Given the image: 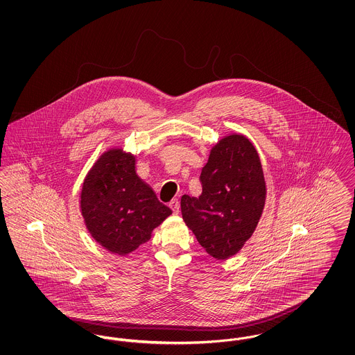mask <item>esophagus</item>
Instances as JSON below:
<instances>
[{"label": "esophagus", "mask_w": 355, "mask_h": 355, "mask_svg": "<svg viewBox=\"0 0 355 355\" xmlns=\"http://www.w3.org/2000/svg\"><path fill=\"white\" fill-rule=\"evenodd\" d=\"M169 206L170 209L173 210V214H178L180 213V202H178V200H173L169 203Z\"/></svg>", "instance_id": "1"}]
</instances>
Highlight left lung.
<instances>
[{
  "label": "left lung",
  "mask_w": 355,
  "mask_h": 355,
  "mask_svg": "<svg viewBox=\"0 0 355 355\" xmlns=\"http://www.w3.org/2000/svg\"><path fill=\"white\" fill-rule=\"evenodd\" d=\"M200 178L201 196L181 198L182 218L206 253L227 259L253 236L263 213L261 158L246 135L230 133L213 145Z\"/></svg>",
  "instance_id": "left-lung-1"
}]
</instances>
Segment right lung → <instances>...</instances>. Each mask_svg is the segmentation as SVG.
<instances>
[{"label": "right lung", "instance_id": "obj_1", "mask_svg": "<svg viewBox=\"0 0 355 355\" xmlns=\"http://www.w3.org/2000/svg\"><path fill=\"white\" fill-rule=\"evenodd\" d=\"M135 159L119 146L105 150L86 173L80 191L87 232L105 250L121 257L148 242L171 214L137 174Z\"/></svg>", "mask_w": 355, "mask_h": 355}]
</instances>
